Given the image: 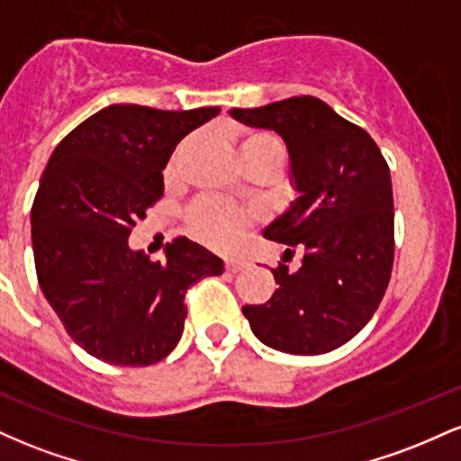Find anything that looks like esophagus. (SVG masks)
<instances>
[{"instance_id":"esophagus-1","label":"esophagus","mask_w":461,"mask_h":461,"mask_svg":"<svg viewBox=\"0 0 461 461\" xmlns=\"http://www.w3.org/2000/svg\"><path fill=\"white\" fill-rule=\"evenodd\" d=\"M245 267H247V262L240 260V258H230V260H225V268L230 273L242 271V268H245Z\"/></svg>"}]
</instances>
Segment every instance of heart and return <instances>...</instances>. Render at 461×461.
Returning a JSON list of instances; mask_svg holds the SVG:
<instances>
[{"mask_svg":"<svg viewBox=\"0 0 461 461\" xmlns=\"http://www.w3.org/2000/svg\"><path fill=\"white\" fill-rule=\"evenodd\" d=\"M238 151H240V160L262 156V153H282L284 156V145L277 136L268 134V131H251L240 140ZM247 219V210L231 208L216 199H201L190 210V227H193L194 236L214 247H230Z\"/></svg>","mask_w":461,"mask_h":461,"instance_id":"heart-1","label":"heart"}]
</instances>
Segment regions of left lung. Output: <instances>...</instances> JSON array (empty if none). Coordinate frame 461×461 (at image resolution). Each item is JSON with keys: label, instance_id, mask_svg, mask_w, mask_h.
Here are the masks:
<instances>
[{"label": "left lung", "instance_id": "8db88e82", "mask_svg": "<svg viewBox=\"0 0 461 461\" xmlns=\"http://www.w3.org/2000/svg\"><path fill=\"white\" fill-rule=\"evenodd\" d=\"M249 128L282 136L290 158V201L264 238L303 258L297 273L273 268L277 282L262 305H245L256 338L290 356L342 347L373 319L394 260L390 168L377 142L321 99L290 97L262 108H231Z\"/></svg>", "mask_w": 461, "mask_h": 461}]
</instances>
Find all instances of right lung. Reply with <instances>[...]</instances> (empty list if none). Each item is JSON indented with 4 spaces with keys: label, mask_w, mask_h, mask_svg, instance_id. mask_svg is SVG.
Listing matches in <instances>:
<instances>
[{
    "label": "right lung",
    "mask_w": 461,
    "mask_h": 461,
    "mask_svg": "<svg viewBox=\"0 0 461 461\" xmlns=\"http://www.w3.org/2000/svg\"><path fill=\"white\" fill-rule=\"evenodd\" d=\"M219 113L113 104L68 131L47 162L32 205L36 277L68 336L97 359L160 362L182 338L186 290L223 273V260L188 238L167 245L164 262L128 245L162 197L177 142Z\"/></svg>",
    "instance_id": "right-lung-1"
}]
</instances>
